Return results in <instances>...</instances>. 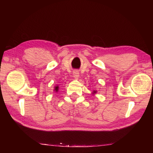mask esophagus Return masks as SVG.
I'll list each match as a JSON object with an SVG mask.
<instances>
[{
  "mask_svg": "<svg viewBox=\"0 0 153 153\" xmlns=\"http://www.w3.org/2000/svg\"><path fill=\"white\" fill-rule=\"evenodd\" d=\"M73 76H74L75 79H78L79 76V73L78 71L75 70L74 72H73Z\"/></svg>",
  "mask_w": 153,
  "mask_h": 153,
  "instance_id": "esophagus-1",
  "label": "esophagus"
}]
</instances>
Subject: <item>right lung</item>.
Returning <instances> with one entry per match:
<instances>
[{
  "label": "right lung",
  "instance_id": "1",
  "mask_svg": "<svg viewBox=\"0 0 153 153\" xmlns=\"http://www.w3.org/2000/svg\"><path fill=\"white\" fill-rule=\"evenodd\" d=\"M58 86H56V87L55 88V91H58Z\"/></svg>",
  "mask_w": 153,
  "mask_h": 153
}]
</instances>
